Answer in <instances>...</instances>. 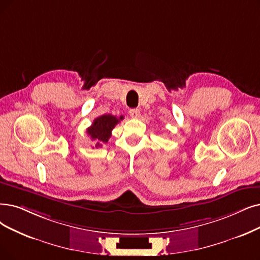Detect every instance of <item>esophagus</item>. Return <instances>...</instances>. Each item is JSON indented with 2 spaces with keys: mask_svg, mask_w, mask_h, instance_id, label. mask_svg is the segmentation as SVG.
Listing matches in <instances>:
<instances>
[{
  "mask_svg": "<svg viewBox=\"0 0 260 260\" xmlns=\"http://www.w3.org/2000/svg\"><path fill=\"white\" fill-rule=\"evenodd\" d=\"M129 114H130V116L133 117V118H139L140 117V110H138V109H131L129 111Z\"/></svg>",
  "mask_w": 260,
  "mask_h": 260,
  "instance_id": "1",
  "label": "esophagus"
}]
</instances>
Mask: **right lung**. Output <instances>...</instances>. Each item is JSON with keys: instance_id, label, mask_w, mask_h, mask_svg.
<instances>
[{"instance_id": "add662e5", "label": "right lung", "mask_w": 260, "mask_h": 260, "mask_svg": "<svg viewBox=\"0 0 260 260\" xmlns=\"http://www.w3.org/2000/svg\"><path fill=\"white\" fill-rule=\"evenodd\" d=\"M123 119V116L117 118L111 114H106L97 117L91 126L87 128L86 132L92 141H96V147L102 146L103 143H107L112 136V130L119 122V120Z\"/></svg>"}]
</instances>
